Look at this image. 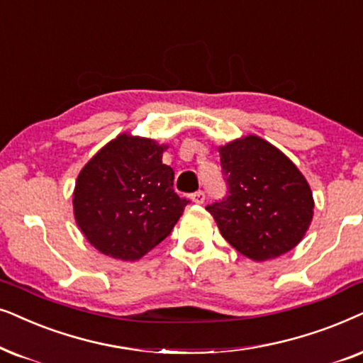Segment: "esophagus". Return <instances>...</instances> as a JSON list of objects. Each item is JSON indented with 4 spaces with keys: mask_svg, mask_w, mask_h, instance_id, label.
I'll return each instance as SVG.
<instances>
[{
    "mask_svg": "<svg viewBox=\"0 0 363 363\" xmlns=\"http://www.w3.org/2000/svg\"><path fill=\"white\" fill-rule=\"evenodd\" d=\"M191 199H192V202H196V204H202V202L206 201V192L204 191H197L191 196Z\"/></svg>",
    "mask_w": 363,
    "mask_h": 363,
    "instance_id": "34e87169",
    "label": "esophagus"
}]
</instances>
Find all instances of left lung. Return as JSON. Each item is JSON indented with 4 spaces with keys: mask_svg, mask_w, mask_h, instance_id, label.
Wrapping results in <instances>:
<instances>
[{
    "mask_svg": "<svg viewBox=\"0 0 363 363\" xmlns=\"http://www.w3.org/2000/svg\"><path fill=\"white\" fill-rule=\"evenodd\" d=\"M219 152L227 192L206 209L222 238L254 260L296 247L311 225L313 199L291 159L257 136L229 143Z\"/></svg>",
    "mask_w": 363,
    "mask_h": 363,
    "instance_id": "8db88e82",
    "label": "left lung"
}]
</instances>
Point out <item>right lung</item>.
<instances>
[{"mask_svg": "<svg viewBox=\"0 0 363 363\" xmlns=\"http://www.w3.org/2000/svg\"><path fill=\"white\" fill-rule=\"evenodd\" d=\"M164 146L151 139L116 138L79 172L74 217L99 252L138 260L171 234L189 199L174 192Z\"/></svg>", "mask_w": 363, "mask_h": 363, "instance_id": "1", "label": "right lung"}]
</instances>
